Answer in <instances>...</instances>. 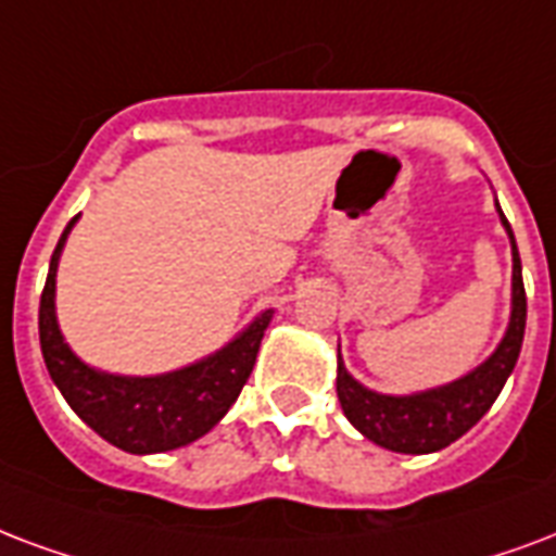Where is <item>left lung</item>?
<instances>
[{
	"instance_id": "left-lung-1",
	"label": "left lung",
	"mask_w": 556,
	"mask_h": 556,
	"mask_svg": "<svg viewBox=\"0 0 556 556\" xmlns=\"http://www.w3.org/2000/svg\"><path fill=\"white\" fill-rule=\"evenodd\" d=\"M498 206V201H495ZM504 230L510 236L514 250V303H510V324L504 332L502 344L484 364L466 372L460 379L431 388V391L408 393V396H388V393L367 391L362 381H355L346 372L341 353H338V400L346 419L364 438L376 446L402 452V455H429L440 452L484 417L495 396L502 393L504 381L514 372L519 350L525 338V317H528V300H525L522 262L510 224L498 206Z\"/></svg>"
}]
</instances>
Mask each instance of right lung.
Wrapping results in <instances>:
<instances>
[{"label":"right lung","instance_id":"1","mask_svg":"<svg viewBox=\"0 0 556 556\" xmlns=\"http://www.w3.org/2000/svg\"><path fill=\"white\" fill-rule=\"evenodd\" d=\"M75 222L78 215L66 224L54 248L40 296V350L49 376L70 408L122 452L154 455L194 443L212 426H218V419L239 400L274 312L268 308L253 317V324L230 344L180 370L160 376H116L96 370L72 353L54 315L58 262Z\"/></svg>","mask_w":556,"mask_h":556}]
</instances>
